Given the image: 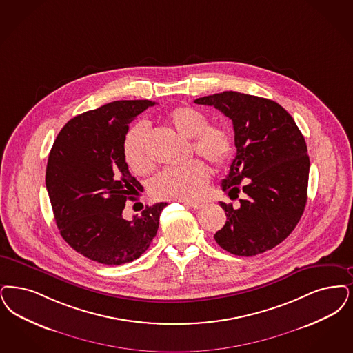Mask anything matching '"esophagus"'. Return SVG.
Listing matches in <instances>:
<instances>
[{
	"label": "esophagus",
	"mask_w": 353,
	"mask_h": 353,
	"mask_svg": "<svg viewBox=\"0 0 353 353\" xmlns=\"http://www.w3.org/2000/svg\"><path fill=\"white\" fill-rule=\"evenodd\" d=\"M183 203L188 205V206H190V208L194 209V210H199V209L205 208V203H203V202H183Z\"/></svg>",
	"instance_id": "34e87169"
}]
</instances>
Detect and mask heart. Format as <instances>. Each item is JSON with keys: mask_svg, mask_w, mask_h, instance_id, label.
<instances>
[{"mask_svg": "<svg viewBox=\"0 0 353 353\" xmlns=\"http://www.w3.org/2000/svg\"><path fill=\"white\" fill-rule=\"evenodd\" d=\"M168 121L183 137L192 139L193 151L212 165H222L231 152V139L225 128L209 125L205 114L189 106H179L168 114ZM148 125L139 122L131 127L123 139V157L128 168L143 172L151 165L148 155ZM209 183V170L199 160L181 167L167 168L152 177L150 189L163 199L193 201L201 197Z\"/></svg>", "mask_w": 353, "mask_h": 353, "instance_id": "b5f03b06", "label": "heart"}]
</instances>
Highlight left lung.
Listing matches in <instances>:
<instances>
[{"mask_svg": "<svg viewBox=\"0 0 353 353\" xmlns=\"http://www.w3.org/2000/svg\"><path fill=\"white\" fill-rule=\"evenodd\" d=\"M232 121L236 156L222 189L239 206L221 202L227 221L215 241L230 254L254 256L274 248L299 222L307 201L310 159L292 115L272 99L223 92L194 101Z\"/></svg>", "mask_w": 353, "mask_h": 353, "instance_id": "1", "label": "left lung"}]
</instances>
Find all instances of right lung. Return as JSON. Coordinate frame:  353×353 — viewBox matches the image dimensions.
<instances>
[{
  "instance_id": "obj_1",
  "label": "right lung",
  "mask_w": 353,
  "mask_h": 353,
  "mask_svg": "<svg viewBox=\"0 0 353 353\" xmlns=\"http://www.w3.org/2000/svg\"><path fill=\"white\" fill-rule=\"evenodd\" d=\"M148 99L114 101L80 114L61 128L50 151L46 188L60 235L85 257L105 265L137 260L156 236L167 203L122 216L127 199L143 189L128 172L123 139Z\"/></svg>"
}]
</instances>
